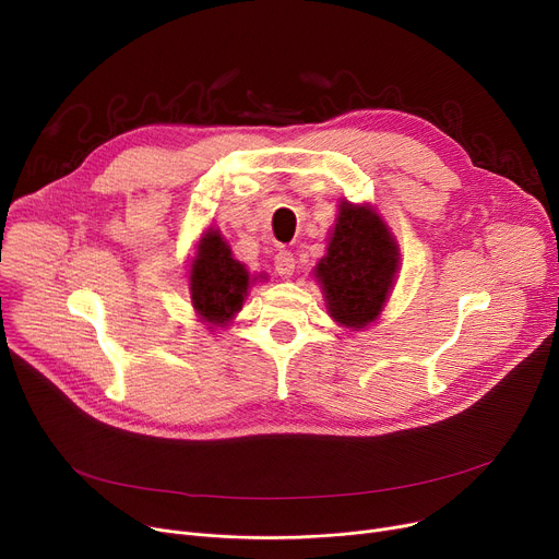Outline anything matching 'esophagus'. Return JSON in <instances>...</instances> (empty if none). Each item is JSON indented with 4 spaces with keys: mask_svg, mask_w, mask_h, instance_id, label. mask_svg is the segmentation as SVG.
Returning <instances> with one entry per match:
<instances>
[{
    "mask_svg": "<svg viewBox=\"0 0 559 559\" xmlns=\"http://www.w3.org/2000/svg\"><path fill=\"white\" fill-rule=\"evenodd\" d=\"M274 270L283 281L295 276V255H292L289 251H278L274 258Z\"/></svg>",
    "mask_w": 559,
    "mask_h": 559,
    "instance_id": "34e87169",
    "label": "esophagus"
}]
</instances>
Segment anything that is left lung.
Returning <instances> with one entry per match:
<instances>
[{"instance_id": "left-lung-1", "label": "left lung", "mask_w": 559, "mask_h": 559, "mask_svg": "<svg viewBox=\"0 0 559 559\" xmlns=\"http://www.w3.org/2000/svg\"><path fill=\"white\" fill-rule=\"evenodd\" d=\"M399 267V249L388 226L367 205H340L326 258L317 264L331 317L362 329L380 314Z\"/></svg>"}]
</instances>
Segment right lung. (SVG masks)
Listing matches in <instances>:
<instances>
[{
    "instance_id": "right-lung-1",
    "label": "right lung",
    "mask_w": 559,
    "mask_h": 559,
    "mask_svg": "<svg viewBox=\"0 0 559 559\" xmlns=\"http://www.w3.org/2000/svg\"><path fill=\"white\" fill-rule=\"evenodd\" d=\"M247 289L249 274L233 260L222 235L217 230L205 233L190 270V295L197 312L211 324H226L242 308Z\"/></svg>"
}]
</instances>
